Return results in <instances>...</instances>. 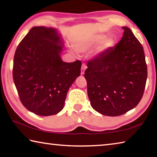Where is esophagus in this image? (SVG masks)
<instances>
[{"label": "esophagus", "instance_id": "obj_1", "mask_svg": "<svg viewBox=\"0 0 157 157\" xmlns=\"http://www.w3.org/2000/svg\"><path fill=\"white\" fill-rule=\"evenodd\" d=\"M86 68H87V66H86V63H82V67H81V74L82 75H83V74L84 73V71L86 69Z\"/></svg>", "mask_w": 157, "mask_h": 157}]
</instances>
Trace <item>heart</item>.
<instances>
[{
    "instance_id": "heart-1",
    "label": "heart",
    "mask_w": 157,
    "mask_h": 157,
    "mask_svg": "<svg viewBox=\"0 0 157 157\" xmlns=\"http://www.w3.org/2000/svg\"><path fill=\"white\" fill-rule=\"evenodd\" d=\"M105 38V36L103 34H95V35L86 36L75 43V49L78 52H85L91 49L101 42L100 45L98 47V50L103 51L111 47L113 44L112 39L109 38L104 39Z\"/></svg>"
}]
</instances>
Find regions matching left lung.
I'll return each instance as SVG.
<instances>
[{
  "instance_id": "left-lung-1",
  "label": "left lung",
  "mask_w": 157,
  "mask_h": 157,
  "mask_svg": "<svg viewBox=\"0 0 157 157\" xmlns=\"http://www.w3.org/2000/svg\"><path fill=\"white\" fill-rule=\"evenodd\" d=\"M115 46L87 62L84 78L91 105L109 116L136 107L144 94L147 63L141 44L129 28Z\"/></svg>"
}]
</instances>
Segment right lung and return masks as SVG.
<instances>
[{"mask_svg": "<svg viewBox=\"0 0 157 157\" xmlns=\"http://www.w3.org/2000/svg\"><path fill=\"white\" fill-rule=\"evenodd\" d=\"M63 45L54 28L33 27L16 50L13 79L23 105L39 116L57 114L66 94L80 75L82 62H63Z\"/></svg>", "mask_w": 157, "mask_h": 157, "instance_id": "right-lung-1", "label": "right lung"}]
</instances>
